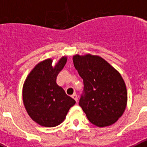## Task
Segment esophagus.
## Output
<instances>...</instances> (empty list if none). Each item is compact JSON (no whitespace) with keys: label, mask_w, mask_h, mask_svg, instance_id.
<instances>
[{"label":"esophagus","mask_w":147,"mask_h":147,"mask_svg":"<svg viewBox=\"0 0 147 147\" xmlns=\"http://www.w3.org/2000/svg\"><path fill=\"white\" fill-rule=\"evenodd\" d=\"M71 97H72V98H74V99L76 102H77V101H78V97H77V95H76V93H74V94H73L72 96H71Z\"/></svg>","instance_id":"34e87169"}]
</instances>
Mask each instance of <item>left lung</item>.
Segmentation results:
<instances>
[{"mask_svg": "<svg viewBox=\"0 0 147 147\" xmlns=\"http://www.w3.org/2000/svg\"><path fill=\"white\" fill-rule=\"evenodd\" d=\"M73 62L83 79L84 89L79 105L88 120L99 127L114 124L127 106V92L123 78L98 56L76 54Z\"/></svg>", "mask_w": 147, "mask_h": 147, "instance_id": "obj_1", "label": "left lung"}]
</instances>
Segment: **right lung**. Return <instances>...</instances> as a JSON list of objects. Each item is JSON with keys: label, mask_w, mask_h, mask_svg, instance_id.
Segmentation results:
<instances>
[{"label": "right lung", "mask_w": 147, "mask_h": 147, "mask_svg": "<svg viewBox=\"0 0 147 147\" xmlns=\"http://www.w3.org/2000/svg\"><path fill=\"white\" fill-rule=\"evenodd\" d=\"M67 57H62L52 66V59L40 62L27 76L23 88V100L28 115L43 127H53L62 123L69 109L75 105L57 84V77L64 67Z\"/></svg>", "instance_id": "add662e5"}]
</instances>
